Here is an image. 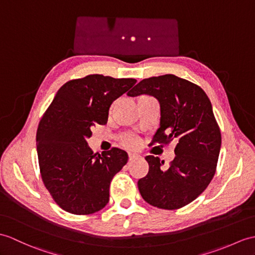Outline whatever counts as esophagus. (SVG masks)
<instances>
[{"label":"esophagus","instance_id":"1","mask_svg":"<svg viewBox=\"0 0 255 255\" xmlns=\"http://www.w3.org/2000/svg\"><path fill=\"white\" fill-rule=\"evenodd\" d=\"M139 157H140V155L137 154V153H133V152H130L129 153V159H130V161H133V159H137Z\"/></svg>","mask_w":255,"mask_h":255}]
</instances>
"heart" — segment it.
<instances>
[{
  "mask_svg": "<svg viewBox=\"0 0 255 255\" xmlns=\"http://www.w3.org/2000/svg\"><path fill=\"white\" fill-rule=\"evenodd\" d=\"M126 142H127V144L130 145V146H135V145L138 144V140L135 139V138H133V137L127 138V139H126Z\"/></svg>",
  "mask_w": 255,
  "mask_h": 255,
  "instance_id": "obj_1",
  "label": "heart"
}]
</instances>
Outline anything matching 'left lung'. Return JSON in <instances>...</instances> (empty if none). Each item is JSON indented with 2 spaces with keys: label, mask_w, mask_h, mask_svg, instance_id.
Instances as JSON below:
<instances>
[{
  "label": "left lung",
  "mask_w": 255,
  "mask_h": 255,
  "mask_svg": "<svg viewBox=\"0 0 255 255\" xmlns=\"http://www.w3.org/2000/svg\"><path fill=\"white\" fill-rule=\"evenodd\" d=\"M141 94L154 97L161 110L151 144L176 140L177 145L167 168L159 157H145L149 173L138 181L140 194L158 209H180L197 199L215 174L222 137L211 101L199 86L170 74L141 80L128 96Z\"/></svg>",
  "instance_id": "obj_1"
}]
</instances>
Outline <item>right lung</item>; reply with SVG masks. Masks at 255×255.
<instances>
[{
	"mask_svg": "<svg viewBox=\"0 0 255 255\" xmlns=\"http://www.w3.org/2000/svg\"><path fill=\"white\" fill-rule=\"evenodd\" d=\"M137 80L89 75L66 82L53 99L37 131L41 177L52 198L76 215L93 214L110 200L113 177L128 162L126 151L113 147L93 153L91 128L108 123L112 103Z\"/></svg>",
	"mask_w": 255,
	"mask_h": 255,
	"instance_id": "add662e5",
	"label": "right lung"
}]
</instances>
